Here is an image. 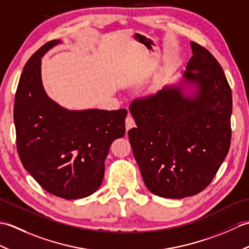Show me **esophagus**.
Returning <instances> with one entry per match:
<instances>
[{
  "label": "esophagus",
  "instance_id": "1",
  "mask_svg": "<svg viewBox=\"0 0 249 249\" xmlns=\"http://www.w3.org/2000/svg\"><path fill=\"white\" fill-rule=\"evenodd\" d=\"M125 126H126V130H129L131 127H134L135 126V120L130 114H128L127 118L125 120Z\"/></svg>",
  "mask_w": 249,
  "mask_h": 249
}]
</instances>
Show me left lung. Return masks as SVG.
<instances>
[{
	"mask_svg": "<svg viewBox=\"0 0 249 249\" xmlns=\"http://www.w3.org/2000/svg\"><path fill=\"white\" fill-rule=\"evenodd\" d=\"M193 56L185 80L198 86L197 96L178 88L137 97L129 106L137 127L128 137L143 181L163 198L181 199L202 192L213 181L231 143L232 93L218 61L190 43Z\"/></svg>",
	"mask_w": 249,
	"mask_h": 249,
	"instance_id": "left-lung-1",
	"label": "left lung"
}]
</instances>
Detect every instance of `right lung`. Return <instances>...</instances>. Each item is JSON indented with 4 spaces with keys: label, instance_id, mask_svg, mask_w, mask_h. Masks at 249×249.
I'll list each match as a JSON object with an SVG mask.
<instances>
[{
    "label": "right lung",
    "instance_id": "right-lung-1",
    "mask_svg": "<svg viewBox=\"0 0 249 249\" xmlns=\"http://www.w3.org/2000/svg\"><path fill=\"white\" fill-rule=\"evenodd\" d=\"M59 43L40 47L21 73L14 104L16 144L24 169L45 190L81 199L102 184L109 147L125 135L127 110L68 111L48 98L40 57Z\"/></svg>",
    "mask_w": 249,
    "mask_h": 249
}]
</instances>
